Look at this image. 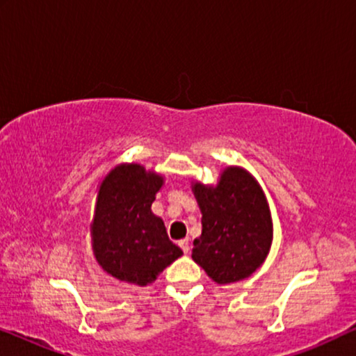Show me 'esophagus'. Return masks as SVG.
Segmentation results:
<instances>
[{
	"label": "esophagus",
	"mask_w": 356,
	"mask_h": 356,
	"mask_svg": "<svg viewBox=\"0 0 356 356\" xmlns=\"http://www.w3.org/2000/svg\"><path fill=\"white\" fill-rule=\"evenodd\" d=\"M178 246L181 248L184 254H188V252H189V240H188V238H184V240H179L178 241Z\"/></svg>",
	"instance_id": "obj_1"
}]
</instances>
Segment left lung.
<instances>
[{
    "instance_id": "obj_1",
    "label": "left lung",
    "mask_w": 356,
    "mask_h": 356,
    "mask_svg": "<svg viewBox=\"0 0 356 356\" xmlns=\"http://www.w3.org/2000/svg\"><path fill=\"white\" fill-rule=\"evenodd\" d=\"M202 213V233L193 259L217 284L250 277L269 254L272 218L259 183L245 168L228 167L216 186L193 184Z\"/></svg>"
}]
</instances>
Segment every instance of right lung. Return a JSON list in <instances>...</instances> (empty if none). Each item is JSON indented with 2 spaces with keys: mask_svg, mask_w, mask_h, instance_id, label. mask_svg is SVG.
I'll list each match as a JSON object with an SVG mask.
<instances>
[{
  "mask_svg": "<svg viewBox=\"0 0 356 356\" xmlns=\"http://www.w3.org/2000/svg\"><path fill=\"white\" fill-rule=\"evenodd\" d=\"M162 184L163 177L139 163L118 165L102 181L90 225L92 250L115 279L145 286L183 254L150 209Z\"/></svg>",
  "mask_w": 356,
  "mask_h": 356,
  "instance_id": "obj_1",
  "label": "right lung"
}]
</instances>
